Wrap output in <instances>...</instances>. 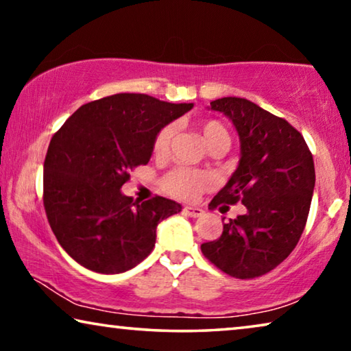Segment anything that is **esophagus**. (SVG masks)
Returning <instances> with one entry per match:
<instances>
[{"label":"esophagus","instance_id":"obj_1","mask_svg":"<svg viewBox=\"0 0 351 351\" xmlns=\"http://www.w3.org/2000/svg\"><path fill=\"white\" fill-rule=\"evenodd\" d=\"M184 214L189 217H193V219H197V217H202L204 214V210L202 208H197V206H186Z\"/></svg>","mask_w":351,"mask_h":351}]
</instances>
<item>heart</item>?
I'll return each instance as SVG.
<instances>
[{"label":"heart","instance_id":"heart-1","mask_svg":"<svg viewBox=\"0 0 351 351\" xmlns=\"http://www.w3.org/2000/svg\"><path fill=\"white\" fill-rule=\"evenodd\" d=\"M199 132H202L203 141L209 148L215 143H230V136L225 130V126L215 120L203 121L199 125ZM175 134V125H167L160 130L154 137L153 142V153L158 158H164L169 154L170 142ZM213 186L210 176L204 171L189 170V169H175L164 178L165 191L180 199H195L199 193L206 189Z\"/></svg>","mask_w":351,"mask_h":351}]
</instances>
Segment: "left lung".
I'll return each instance as SVG.
<instances>
[{
	"instance_id": "left-lung-1",
	"label": "left lung",
	"mask_w": 351,
	"mask_h": 351,
	"mask_svg": "<svg viewBox=\"0 0 351 351\" xmlns=\"http://www.w3.org/2000/svg\"><path fill=\"white\" fill-rule=\"evenodd\" d=\"M209 109L231 120L241 142L237 169L210 206L241 199L247 213L223 223L202 252L221 271L248 280L280 265L302 237L315 186L313 154L291 123L245 98H219Z\"/></svg>"
}]
</instances>
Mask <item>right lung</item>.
Listing matches in <instances>:
<instances>
[{
	"label": "right lung",
	"mask_w": 351,
	"mask_h": 351,
	"mask_svg": "<svg viewBox=\"0 0 351 351\" xmlns=\"http://www.w3.org/2000/svg\"><path fill=\"white\" fill-rule=\"evenodd\" d=\"M193 108L143 93L81 106L53 136L43 164V206L56 239L77 264L123 274L156 243V228L181 213L173 199L123 195L130 171L148 164L158 132Z\"/></svg>",
	"instance_id": "add662e5"
}]
</instances>
